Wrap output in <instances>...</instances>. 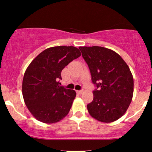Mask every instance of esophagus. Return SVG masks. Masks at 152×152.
<instances>
[{
    "label": "esophagus",
    "mask_w": 152,
    "mask_h": 152,
    "mask_svg": "<svg viewBox=\"0 0 152 152\" xmlns=\"http://www.w3.org/2000/svg\"><path fill=\"white\" fill-rule=\"evenodd\" d=\"M83 92H84V90L77 91V93H78V94H80V95H81V94H82V93H83Z\"/></svg>",
    "instance_id": "34e87169"
}]
</instances>
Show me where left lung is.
Wrapping results in <instances>:
<instances>
[{
	"label": "left lung",
	"mask_w": 152,
	"mask_h": 152,
	"mask_svg": "<svg viewBox=\"0 0 152 152\" xmlns=\"http://www.w3.org/2000/svg\"><path fill=\"white\" fill-rule=\"evenodd\" d=\"M96 88L93 99L87 104L90 115L109 123L124 115L132 102L134 79L122 58L111 50L100 46L80 47Z\"/></svg>",
	"instance_id": "8db88e82"
}]
</instances>
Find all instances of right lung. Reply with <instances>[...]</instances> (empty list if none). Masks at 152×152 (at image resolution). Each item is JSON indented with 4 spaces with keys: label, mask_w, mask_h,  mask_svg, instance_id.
I'll return each instance as SVG.
<instances>
[{
    "label": "right lung",
    "mask_w": 152,
    "mask_h": 152,
    "mask_svg": "<svg viewBox=\"0 0 152 152\" xmlns=\"http://www.w3.org/2000/svg\"><path fill=\"white\" fill-rule=\"evenodd\" d=\"M80 55L74 46L52 47L29 65L23 80L22 93L26 105L37 120L55 123L68 113L76 93L59 86V81L61 70Z\"/></svg>",
    "instance_id": "right-lung-1"
}]
</instances>
